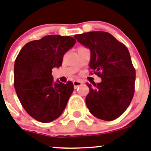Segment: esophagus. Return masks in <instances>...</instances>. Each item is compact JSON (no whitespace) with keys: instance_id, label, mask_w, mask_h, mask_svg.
I'll list each match as a JSON object with an SVG mask.
<instances>
[{"instance_id":"34e87169","label":"esophagus","mask_w":151,"mask_h":151,"mask_svg":"<svg viewBox=\"0 0 151 151\" xmlns=\"http://www.w3.org/2000/svg\"><path fill=\"white\" fill-rule=\"evenodd\" d=\"M73 84H74V89H77L78 86H81L83 84V82L81 81H73Z\"/></svg>"}]
</instances>
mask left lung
I'll use <instances>...</instances> for the list:
<instances>
[{"label":"left lung","mask_w":151,"mask_h":151,"mask_svg":"<svg viewBox=\"0 0 151 151\" xmlns=\"http://www.w3.org/2000/svg\"><path fill=\"white\" fill-rule=\"evenodd\" d=\"M74 37L90 50L89 67L101 78V83H87L86 106L96 117L114 120L127 109L135 92V70L128 49L108 32H91Z\"/></svg>","instance_id":"1"}]
</instances>
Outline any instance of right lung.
Here are the masks:
<instances>
[{
	"label": "right lung",
	"instance_id": "1",
	"mask_svg": "<svg viewBox=\"0 0 151 151\" xmlns=\"http://www.w3.org/2000/svg\"><path fill=\"white\" fill-rule=\"evenodd\" d=\"M72 37L47 35L28 42L14 65V87L23 108L41 123H50L64 111L74 91L71 81H53L52 69L62 66L64 54L72 48Z\"/></svg>",
	"mask_w": 151,
	"mask_h": 151
}]
</instances>
